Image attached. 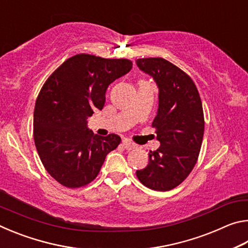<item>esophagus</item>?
Here are the masks:
<instances>
[{"mask_svg": "<svg viewBox=\"0 0 248 248\" xmlns=\"http://www.w3.org/2000/svg\"><path fill=\"white\" fill-rule=\"evenodd\" d=\"M123 145H124V148L125 150H133V149L137 148V144H134L133 142H131V141L128 140V139L123 140Z\"/></svg>", "mask_w": 248, "mask_h": 248, "instance_id": "34e87169", "label": "esophagus"}]
</instances>
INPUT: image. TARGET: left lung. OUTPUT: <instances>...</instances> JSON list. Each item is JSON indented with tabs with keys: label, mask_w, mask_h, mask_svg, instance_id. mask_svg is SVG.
Masks as SVG:
<instances>
[{
	"label": "left lung",
	"mask_w": 248,
	"mask_h": 248,
	"mask_svg": "<svg viewBox=\"0 0 248 248\" xmlns=\"http://www.w3.org/2000/svg\"><path fill=\"white\" fill-rule=\"evenodd\" d=\"M136 63L157 85L152 125L161 143L150 151L149 164L137 170V177L153 190H170L190 174L198 158L204 131L202 104L192 79L165 59H138Z\"/></svg>",
	"instance_id": "left-lung-1"
}]
</instances>
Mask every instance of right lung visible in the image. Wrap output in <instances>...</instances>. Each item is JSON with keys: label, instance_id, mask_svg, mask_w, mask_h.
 <instances>
[{"label": "right lung", "instance_id": "add662e5", "mask_svg": "<svg viewBox=\"0 0 248 248\" xmlns=\"http://www.w3.org/2000/svg\"><path fill=\"white\" fill-rule=\"evenodd\" d=\"M131 69L127 59L77 54L44 84L33 111V139L46 170L58 183L69 188L91 183L119 145L115 133L94 136L87 118L103 109L108 86Z\"/></svg>", "mask_w": 248, "mask_h": 248}]
</instances>
